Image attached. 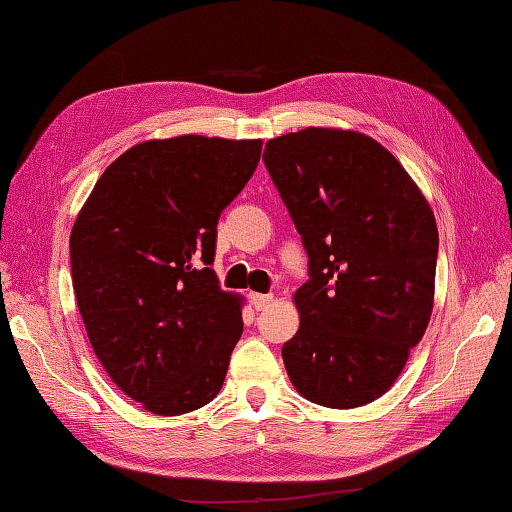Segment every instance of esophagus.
<instances>
[{
  "mask_svg": "<svg viewBox=\"0 0 512 512\" xmlns=\"http://www.w3.org/2000/svg\"><path fill=\"white\" fill-rule=\"evenodd\" d=\"M249 298H252V305L260 311V309H267L271 305V300H274V296L271 294H249Z\"/></svg>",
  "mask_w": 512,
  "mask_h": 512,
  "instance_id": "1",
  "label": "esophagus"
}]
</instances>
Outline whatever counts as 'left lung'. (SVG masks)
I'll return each mask as SVG.
<instances>
[{
    "label": "left lung",
    "instance_id": "1",
    "mask_svg": "<svg viewBox=\"0 0 512 512\" xmlns=\"http://www.w3.org/2000/svg\"><path fill=\"white\" fill-rule=\"evenodd\" d=\"M263 161L309 254L283 362L302 398L356 409L387 393L429 327L437 223L395 156L367 134L305 128Z\"/></svg>",
    "mask_w": 512,
    "mask_h": 512
}]
</instances>
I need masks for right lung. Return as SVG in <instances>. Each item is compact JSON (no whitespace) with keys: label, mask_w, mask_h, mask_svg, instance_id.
<instances>
[{"label":"right lung","mask_w":512,"mask_h":512,"mask_svg":"<svg viewBox=\"0 0 512 512\" xmlns=\"http://www.w3.org/2000/svg\"><path fill=\"white\" fill-rule=\"evenodd\" d=\"M260 139L181 134L132 145L70 232L72 287L92 351L154 415L212 402L243 333L245 298L210 267L218 216L260 161Z\"/></svg>","instance_id":"1"}]
</instances>
